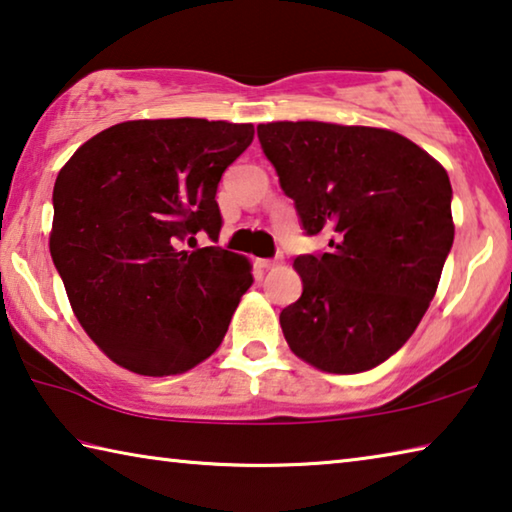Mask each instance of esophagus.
<instances>
[{"label": "esophagus", "instance_id": "esophagus-1", "mask_svg": "<svg viewBox=\"0 0 512 512\" xmlns=\"http://www.w3.org/2000/svg\"><path fill=\"white\" fill-rule=\"evenodd\" d=\"M282 262V257H275V259H259V268H264V271H268V268H275L277 264Z\"/></svg>", "mask_w": 512, "mask_h": 512}]
</instances>
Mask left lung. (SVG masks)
Wrapping results in <instances>:
<instances>
[{
    "instance_id": "8db88e82",
    "label": "left lung",
    "mask_w": 512,
    "mask_h": 512,
    "mask_svg": "<svg viewBox=\"0 0 512 512\" xmlns=\"http://www.w3.org/2000/svg\"><path fill=\"white\" fill-rule=\"evenodd\" d=\"M264 155L307 235L329 250L296 257L302 296L280 325L296 357L352 375L409 341L454 244L449 176L400 133L325 121L259 124Z\"/></svg>"
}]
</instances>
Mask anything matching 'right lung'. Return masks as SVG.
Wrapping results in <instances>:
<instances>
[{
	"label": "right lung",
	"mask_w": 512,
	"mask_h": 512,
	"mask_svg": "<svg viewBox=\"0 0 512 512\" xmlns=\"http://www.w3.org/2000/svg\"><path fill=\"white\" fill-rule=\"evenodd\" d=\"M253 124L137 119L94 135L60 169L49 250L90 339L137 375H180L219 348L253 284L219 239L216 187Z\"/></svg>",
	"instance_id": "right-lung-1"
}]
</instances>
